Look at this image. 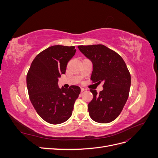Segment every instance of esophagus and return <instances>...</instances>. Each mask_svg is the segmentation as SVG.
Segmentation results:
<instances>
[{
  "label": "esophagus",
  "mask_w": 158,
  "mask_h": 158,
  "mask_svg": "<svg viewBox=\"0 0 158 158\" xmlns=\"http://www.w3.org/2000/svg\"><path fill=\"white\" fill-rule=\"evenodd\" d=\"M84 90H85V89H84V88H81V92H84Z\"/></svg>",
  "instance_id": "obj_1"
}]
</instances>
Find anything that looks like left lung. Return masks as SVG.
I'll use <instances>...</instances> for the list:
<instances>
[{
	"mask_svg": "<svg viewBox=\"0 0 158 158\" xmlns=\"http://www.w3.org/2000/svg\"><path fill=\"white\" fill-rule=\"evenodd\" d=\"M79 50L93 64L91 80L93 82H103V89L98 94L90 89L93 99L88 104L90 117L99 123L114 121L127 101L130 91V73L122 57L103 45H79Z\"/></svg>",
	"mask_w": 158,
	"mask_h": 158,
	"instance_id": "obj_1",
	"label": "left lung"
}]
</instances>
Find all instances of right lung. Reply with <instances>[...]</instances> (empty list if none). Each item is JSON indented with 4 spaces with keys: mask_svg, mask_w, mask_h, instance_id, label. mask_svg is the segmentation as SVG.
<instances>
[{
    "mask_svg": "<svg viewBox=\"0 0 158 158\" xmlns=\"http://www.w3.org/2000/svg\"><path fill=\"white\" fill-rule=\"evenodd\" d=\"M74 46L54 45L41 51L33 59L26 77L30 99L38 114L46 122L58 125L71 117L80 88L58 85L69 61L75 55Z\"/></svg>",
    "mask_w": 158,
    "mask_h": 158,
    "instance_id": "obj_1",
    "label": "right lung"
}]
</instances>
